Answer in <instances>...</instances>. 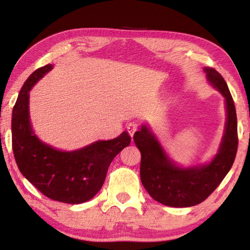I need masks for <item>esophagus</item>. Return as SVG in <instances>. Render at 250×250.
Returning a JSON list of instances; mask_svg holds the SVG:
<instances>
[{"mask_svg":"<svg viewBox=\"0 0 250 250\" xmlns=\"http://www.w3.org/2000/svg\"><path fill=\"white\" fill-rule=\"evenodd\" d=\"M137 130H138V124H137V122L132 121V122H129V124L126 125V131H128L129 134L131 135V138L133 137V134H134V132Z\"/></svg>","mask_w":250,"mask_h":250,"instance_id":"esophagus-1","label":"esophagus"}]
</instances>
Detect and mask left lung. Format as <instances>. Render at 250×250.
I'll list each match as a JSON object with an SVG mask.
<instances>
[{
	"instance_id": "left-lung-1",
	"label": "left lung",
	"mask_w": 250,
	"mask_h": 250,
	"mask_svg": "<svg viewBox=\"0 0 250 250\" xmlns=\"http://www.w3.org/2000/svg\"><path fill=\"white\" fill-rule=\"evenodd\" d=\"M207 79L221 91L226 103L225 133L218 153L208 164L180 167L170 160L153 133L142 125L133 135L135 146L141 152V182L151 197L171 207H189L205 201L231 168L238 134L234 100L222 75L210 67L204 69Z\"/></svg>"
}]
</instances>
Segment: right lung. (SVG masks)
Returning <instances> with one entry per match:
<instances>
[{
    "label": "right lung",
    "instance_id": "add662e5",
    "mask_svg": "<svg viewBox=\"0 0 250 250\" xmlns=\"http://www.w3.org/2000/svg\"><path fill=\"white\" fill-rule=\"evenodd\" d=\"M53 66L36 69L23 84L12 113V146L22 174L50 200L80 204L99 192L115 156L128 146L131 137L122 132L108 141L64 152L42 142L29 122V90Z\"/></svg>",
    "mask_w": 250,
    "mask_h": 250
}]
</instances>
